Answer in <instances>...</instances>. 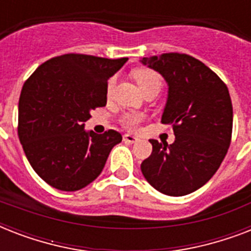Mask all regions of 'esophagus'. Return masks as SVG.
I'll list each match as a JSON object with an SVG mask.
<instances>
[{"label": "esophagus", "mask_w": 251, "mask_h": 251, "mask_svg": "<svg viewBox=\"0 0 251 251\" xmlns=\"http://www.w3.org/2000/svg\"><path fill=\"white\" fill-rule=\"evenodd\" d=\"M137 141L138 138L135 135H133V134H125L124 135V142H126V143H135Z\"/></svg>", "instance_id": "1"}]
</instances>
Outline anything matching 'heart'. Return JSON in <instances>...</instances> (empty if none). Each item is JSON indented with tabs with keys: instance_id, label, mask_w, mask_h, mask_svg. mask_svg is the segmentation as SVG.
Listing matches in <instances>:
<instances>
[{
	"instance_id": "obj_1",
	"label": "heart",
	"mask_w": 251,
	"mask_h": 251,
	"mask_svg": "<svg viewBox=\"0 0 251 251\" xmlns=\"http://www.w3.org/2000/svg\"><path fill=\"white\" fill-rule=\"evenodd\" d=\"M134 79L137 80L138 86L141 87V90H145L147 87L152 86V84H161V78L160 75L157 74L156 72L153 70H150V69H137L135 72L133 73ZM114 82L116 79L114 78H110L109 82H108V86H106V90L108 92L112 91L114 86ZM142 120V117L139 114H126L125 117L122 118V124L126 126V127H130L133 129L139 124V121Z\"/></svg>"
}]
</instances>
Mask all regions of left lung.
Segmentation results:
<instances>
[{"label": "left lung", "mask_w": 251, "mask_h": 251, "mask_svg": "<svg viewBox=\"0 0 251 251\" xmlns=\"http://www.w3.org/2000/svg\"><path fill=\"white\" fill-rule=\"evenodd\" d=\"M139 61L167 82L161 122L173 126L176 137L172 145L150 141L152 153L142 163V173L163 194H190L208 182L229 149V91L210 68L187 54L164 53Z\"/></svg>", "instance_id": "1"}]
</instances>
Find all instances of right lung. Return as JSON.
Wrapping results in <instances>:
<instances>
[{
	"label": "right lung",
	"instance_id": "right-lung-1",
	"mask_svg": "<svg viewBox=\"0 0 251 251\" xmlns=\"http://www.w3.org/2000/svg\"><path fill=\"white\" fill-rule=\"evenodd\" d=\"M127 58L64 54L35 70L22 88L18 134L33 171L62 191L83 189L99 177L118 131L84 129L91 110L105 106L108 79Z\"/></svg>",
	"mask_w": 251,
	"mask_h": 251
}]
</instances>
